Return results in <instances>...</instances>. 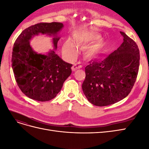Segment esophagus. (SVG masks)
<instances>
[{"label": "esophagus", "mask_w": 149, "mask_h": 149, "mask_svg": "<svg viewBox=\"0 0 149 149\" xmlns=\"http://www.w3.org/2000/svg\"><path fill=\"white\" fill-rule=\"evenodd\" d=\"M81 68H82V65L80 64V63H74L73 65V66H72V68H71V69L73 71H74L76 70Z\"/></svg>", "instance_id": "obj_1"}]
</instances>
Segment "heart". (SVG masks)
I'll return each instance as SVG.
<instances>
[{
    "label": "heart",
    "mask_w": 149,
    "mask_h": 149,
    "mask_svg": "<svg viewBox=\"0 0 149 149\" xmlns=\"http://www.w3.org/2000/svg\"><path fill=\"white\" fill-rule=\"evenodd\" d=\"M74 38L78 46L84 47L89 43L97 41L98 40H100V36L89 35L85 32H80L75 34L74 35ZM104 45V43L102 41L98 42L86 48L84 50L85 55L90 58L95 57L100 53ZM63 51L66 55L73 56L77 52V48L75 44L71 40H67L63 46Z\"/></svg>",
    "instance_id": "1"
}]
</instances>
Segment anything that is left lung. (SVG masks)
<instances>
[{
  "mask_svg": "<svg viewBox=\"0 0 149 149\" xmlns=\"http://www.w3.org/2000/svg\"><path fill=\"white\" fill-rule=\"evenodd\" d=\"M124 42L101 61L89 62L82 84L85 96L97 106H106L123 100L131 91L139 67V49L133 40L120 31Z\"/></svg>",
  "mask_w": 149,
  "mask_h": 149,
  "instance_id": "8db88e82",
  "label": "left lung"
}]
</instances>
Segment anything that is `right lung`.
<instances>
[{
    "mask_svg": "<svg viewBox=\"0 0 149 149\" xmlns=\"http://www.w3.org/2000/svg\"><path fill=\"white\" fill-rule=\"evenodd\" d=\"M60 22L40 23L25 29L15 40L13 48L12 66L16 82L24 94L38 101L52 100L62 88L71 73L72 65L55 53L63 28ZM52 37L54 49L45 54L35 52L29 44L35 36Z\"/></svg>",
    "mask_w": 149,
    "mask_h": 149,
    "instance_id": "1",
    "label": "right lung"
}]
</instances>
